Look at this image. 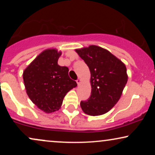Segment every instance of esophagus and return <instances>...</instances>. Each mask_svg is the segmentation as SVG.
Instances as JSON below:
<instances>
[{"mask_svg":"<svg viewBox=\"0 0 155 155\" xmlns=\"http://www.w3.org/2000/svg\"><path fill=\"white\" fill-rule=\"evenodd\" d=\"M81 79H78L77 80H76V83H77L78 85H79L80 84H81Z\"/></svg>","mask_w":155,"mask_h":155,"instance_id":"1","label":"esophagus"}]
</instances>
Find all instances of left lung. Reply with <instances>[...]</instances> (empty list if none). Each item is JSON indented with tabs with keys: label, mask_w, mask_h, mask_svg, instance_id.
<instances>
[{
	"label": "left lung",
	"mask_w": 155,
	"mask_h": 155,
	"mask_svg": "<svg viewBox=\"0 0 155 155\" xmlns=\"http://www.w3.org/2000/svg\"><path fill=\"white\" fill-rule=\"evenodd\" d=\"M75 51L91 74V95L81 101V109L90 116L104 114L117 104L127 84L125 65L107 49L95 45Z\"/></svg>",
	"instance_id": "8db88e82"
}]
</instances>
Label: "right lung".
<instances>
[{
    "label": "right lung",
    "mask_w": 155,
    "mask_h": 155,
    "mask_svg": "<svg viewBox=\"0 0 155 155\" xmlns=\"http://www.w3.org/2000/svg\"><path fill=\"white\" fill-rule=\"evenodd\" d=\"M61 51L47 49L35 58L23 71L28 97L45 113L59 110L67 92L77 86L68 76V68L58 61Z\"/></svg>",
    "instance_id": "1"
}]
</instances>
